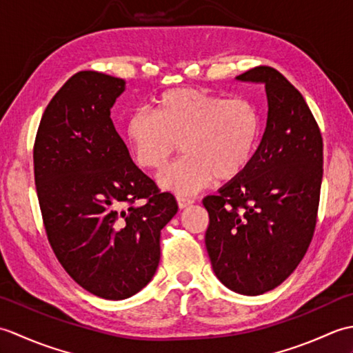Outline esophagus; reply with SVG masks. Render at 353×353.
Listing matches in <instances>:
<instances>
[{
  "instance_id": "obj_1",
  "label": "esophagus",
  "mask_w": 353,
  "mask_h": 353,
  "mask_svg": "<svg viewBox=\"0 0 353 353\" xmlns=\"http://www.w3.org/2000/svg\"><path fill=\"white\" fill-rule=\"evenodd\" d=\"M176 199H177V205H179V208H181V209H185V208H188V206H191V205L194 203V200H192L191 197H185V196H177Z\"/></svg>"
}]
</instances>
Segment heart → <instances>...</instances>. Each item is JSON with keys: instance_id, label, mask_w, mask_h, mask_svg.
<instances>
[{"instance_id": "heart-1", "label": "heart", "mask_w": 353, "mask_h": 353, "mask_svg": "<svg viewBox=\"0 0 353 353\" xmlns=\"http://www.w3.org/2000/svg\"><path fill=\"white\" fill-rule=\"evenodd\" d=\"M261 133L259 110L247 97L224 99L206 89H171L152 112L125 123L124 138L139 167L159 170L176 153L183 156L157 176L163 190L190 196L214 179L232 181L249 167Z\"/></svg>"}]
</instances>
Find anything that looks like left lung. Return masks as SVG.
Segmentation results:
<instances>
[{
    "instance_id": "8db88e82",
    "label": "left lung",
    "mask_w": 353,
    "mask_h": 353,
    "mask_svg": "<svg viewBox=\"0 0 353 353\" xmlns=\"http://www.w3.org/2000/svg\"><path fill=\"white\" fill-rule=\"evenodd\" d=\"M265 85L267 127L241 174L203 199L205 244L216 277L258 296L294 272L316 230L323 139L302 94L272 66L236 77Z\"/></svg>"
}]
</instances>
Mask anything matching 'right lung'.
Here are the masks:
<instances>
[{"mask_svg":"<svg viewBox=\"0 0 353 353\" xmlns=\"http://www.w3.org/2000/svg\"><path fill=\"white\" fill-rule=\"evenodd\" d=\"M125 81L80 71L45 109L33 147L48 243L81 288L108 301L137 294L161 259L177 201L133 163L110 119Z\"/></svg>","mask_w":353,"mask_h":353,"instance_id":"right-lung-1","label":"right lung"}]
</instances>
